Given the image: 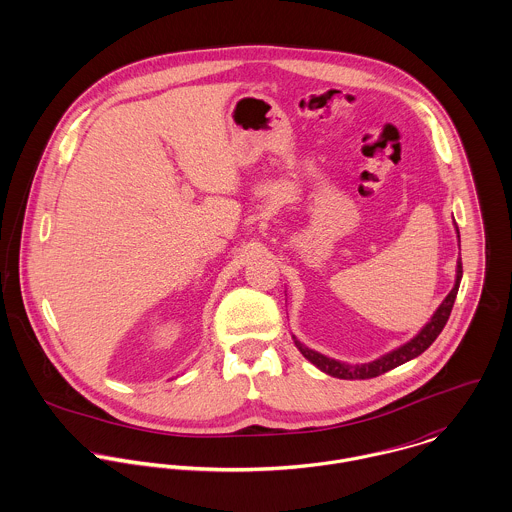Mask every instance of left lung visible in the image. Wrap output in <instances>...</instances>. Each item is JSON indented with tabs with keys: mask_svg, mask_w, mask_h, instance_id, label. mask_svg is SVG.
I'll list each match as a JSON object with an SVG mask.
<instances>
[{
	"mask_svg": "<svg viewBox=\"0 0 512 512\" xmlns=\"http://www.w3.org/2000/svg\"><path fill=\"white\" fill-rule=\"evenodd\" d=\"M457 228V226H455ZM457 238H459V228H457ZM461 276H463V266H461V258L457 260V274H455V284H453V290L445 295V299L441 301L436 313L432 315V319L422 327V331L410 339L408 343L400 345L398 349L382 355L380 359L376 361H370V363H361V365H349V363H341V361H335V359H329L309 347H305L303 343H299L295 337H293V343L295 347L299 349V353L313 365L317 366L319 370H323L325 374L329 376H335V378H343V380H365V378H374V376H380L396 366L404 365L412 359H416L418 355H422L436 339H438L441 329L445 327L447 319H449V313H451V307L455 303V297H457V290H459V284H461Z\"/></svg>",
	"mask_w": 512,
	"mask_h": 512,
	"instance_id": "obj_1",
	"label": "left lung"
}]
</instances>
